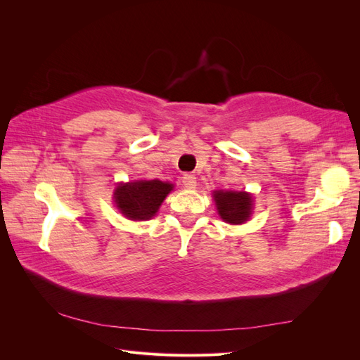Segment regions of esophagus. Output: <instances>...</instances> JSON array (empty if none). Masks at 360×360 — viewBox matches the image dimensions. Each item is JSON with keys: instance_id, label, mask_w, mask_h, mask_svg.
Here are the masks:
<instances>
[{"instance_id": "esophagus-1", "label": "esophagus", "mask_w": 360, "mask_h": 360, "mask_svg": "<svg viewBox=\"0 0 360 360\" xmlns=\"http://www.w3.org/2000/svg\"><path fill=\"white\" fill-rule=\"evenodd\" d=\"M181 181L184 184V188H188V189H193L195 186H197V177H195L191 172L184 174V176L181 177Z\"/></svg>"}]
</instances>
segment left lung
Here are the masks:
<instances>
[{"instance_id": "8db88e82", "label": "left lung", "mask_w": 360, "mask_h": 360, "mask_svg": "<svg viewBox=\"0 0 360 360\" xmlns=\"http://www.w3.org/2000/svg\"><path fill=\"white\" fill-rule=\"evenodd\" d=\"M214 201L219 216L228 224L245 222L252 209V198L245 192H214Z\"/></svg>"}]
</instances>
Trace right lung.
<instances>
[{"instance_id": "obj_1", "label": "right lung", "mask_w": 360, "mask_h": 360, "mask_svg": "<svg viewBox=\"0 0 360 360\" xmlns=\"http://www.w3.org/2000/svg\"><path fill=\"white\" fill-rule=\"evenodd\" d=\"M172 191V184L160 180H141L117 186L115 204L123 214L134 221L151 219L159 205Z\"/></svg>"}]
</instances>
